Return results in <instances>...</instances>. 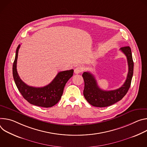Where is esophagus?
I'll return each mask as SVG.
<instances>
[{"label":"esophagus","instance_id":"esophagus-1","mask_svg":"<svg viewBox=\"0 0 147 147\" xmlns=\"http://www.w3.org/2000/svg\"><path fill=\"white\" fill-rule=\"evenodd\" d=\"M83 71V69L82 67H76L75 69H74V73L75 74H80V72H82Z\"/></svg>","mask_w":147,"mask_h":147}]
</instances>
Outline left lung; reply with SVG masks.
I'll return each mask as SVG.
<instances>
[{"instance_id":"obj_1","label":"left lung","mask_w":147,"mask_h":147,"mask_svg":"<svg viewBox=\"0 0 147 147\" xmlns=\"http://www.w3.org/2000/svg\"><path fill=\"white\" fill-rule=\"evenodd\" d=\"M120 50L125 55L128 65V72L124 84L119 89L113 90H103L97 84L94 76L89 72H85L82 74L85 82L84 95L88 102L91 105L104 107L111 106L121 100L127 93L133 75L134 62L131 50L129 47H124Z\"/></svg>"}]
</instances>
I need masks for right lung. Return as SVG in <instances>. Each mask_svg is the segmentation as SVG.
Here are the masks:
<instances>
[{"mask_svg":"<svg viewBox=\"0 0 147 147\" xmlns=\"http://www.w3.org/2000/svg\"><path fill=\"white\" fill-rule=\"evenodd\" d=\"M20 47L19 44L16 49L13 64V76L16 86L24 98L30 104L46 108L53 107L61 98L64 87L68 80L72 76L74 70L58 72L52 82L44 87L30 86L23 82L17 71V61Z\"/></svg>","mask_w":147,"mask_h":147,"instance_id":"right-lung-1","label":"right lung"}]
</instances>
